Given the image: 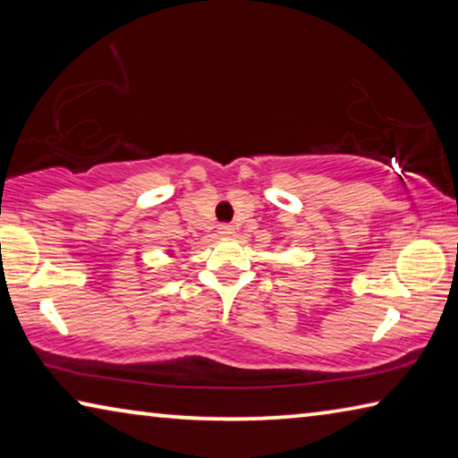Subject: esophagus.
I'll list each match as a JSON object with an SVG mask.
<instances>
[{
    "instance_id": "34e87169",
    "label": "esophagus",
    "mask_w": 458,
    "mask_h": 458,
    "mask_svg": "<svg viewBox=\"0 0 458 458\" xmlns=\"http://www.w3.org/2000/svg\"><path fill=\"white\" fill-rule=\"evenodd\" d=\"M218 234H220L222 238H232V236H234V228H232V226H220Z\"/></svg>"
}]
</instances>
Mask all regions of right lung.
Instances as JSON below:
<instances>
[{
  "label": "right lung",
  "mask_w": 458,
  "mask_h": 458,
  "mask_svg": "<svg viewBox=\"0 0 458 458\" xmlns=\"http://www.w3.org/2000/svg\"><path fill=\"white\" fill-rule=\"evenodd\" d=\"M167 254H169V257H174V250H167Z\"/></svg>",
  "instance_id": "add662e5"
}]
</instances>
